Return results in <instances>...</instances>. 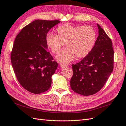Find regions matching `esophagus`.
Returning <instances> with one entry per match:
<instances>
[{
	"label": "esophagus",
	"mask_w": 126,
	"mask_h": 126,
	"mask_svg": "<svg viewBox=\"0 0 126 126\" xmlns=\"http://www.w3.org/2000/svg\"><path fill=\"white\" fill-rule=\"evenodd\" d=\"M60 66L61 67V68H65L66 67H67V65H66V64H63V63H61L60 65Z\"/></svg>",
	"instance_id": "34e87169"
}]
</instances>
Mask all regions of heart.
<instances>
[{
	"instance_id": "b5f03b06",
	"label": "heart",
	"mask_w": 126,
	"mask_h": 126,
	"mask_svg": "<svg viewBox=\"0 0 126 126\" xmlns=\"http://www.w3.org/2000/svg\"><path fill=\"white\" fill-rule=\"evenodd\" d=\"M57 34L49 33L46 43L53 53H57L66 44L67 48L59 53L56 59L61 63H68L76 56L77 59L86 57L94 45L96 34L90 26H73L66 24L59 27Z\"/></svg>"
}]
</instances>
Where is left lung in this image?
I'll use <instances>...</instances> for the list:
<instances>
[{
  "instance_id": "left-lung-1",
  "label": "left lung",
  "mask_w": 126,
  "mask_h": 126,
  "mask_svg": "<svg viewBox=\"0 0 126 126\" xmlns=\"http://www.w3.org/2000/svg\"><path fill=\"white\" fill-rule=\"evenodd\" d=\"M99 35L91 52L77 64H73L72 89L84 96L91 95L101 89L113 71L112 42L99 24Z\"/></svg>"
}]
</instances>
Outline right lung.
Instances as JSON below:
<instances>
[{
	"instance_id": "obj_1",
	"label": "right lung",
	"mask_w": 126,
	"mask_h": 126,
	"mask_svg": "<svg viewBox=\"0 0 126 126\" xmlns=\"http://www.w3.org/2000/svg\"><path fill=\"white\" fill-rule=\"evenodd\" d=\"M59 20H35L16 35L11 54L14 72L26 90L40 94L51 87L58 63L47 51V33Z\"/></svg>"
}]
</instances>
